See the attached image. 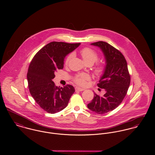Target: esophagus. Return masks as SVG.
<instances>
[{"label": "esophagus", "mask_w": 155, "mask_h": 155, "mask_svg": "<svg viewBox=\"0 0 155 155\" xmlns=\"http://www.w3.org/2000/svg\"><path fill=\"white\" fill-rule=\"evenodd\" d=\"M75 89H76V91H83L85 90L84 89L81 88H80V87H76Z\"/></svg>", "instance_id": "1"}]
</instances>
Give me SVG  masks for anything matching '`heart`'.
<instances>
[{"label":"heart","mask_w":155,"mask_h":155,"mask_svg":"<svg viewBox=\"0 0 155 155\" xmlns=\"http://www.w3.org/2000/svg\"><path fill=\"white\" fill-rule=\"evenodd\" d=\"M81 54L83 58V60L85 63H92L94 64L98 58V54L92 49L90 48H85L81 51ZM72 55H70L67 57L66 60V64H68L71 59ZM104 66L102 64H99L95 67V71L98 75H100L104 71ZM90 79V76L87 73H82L77 75L74 78V82L79 85L84 86L86 84V82Z\"/></svg>","instance_id":"obj_1"}]
</instances>
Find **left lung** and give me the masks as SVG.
<instances>
[{"mask_svg":"<svg viewBox=\"0 0 155 155\" xmlns=\"http://www.w3.org/2000/svg\"><path fill=\"white\" fill-rule=\"evenodd\" d=\"M91 45L100 48L104 56L105 69L97 85L104 89L106 94L101 97L94 92V98L87 106L96 113L104 114L122 103L130 85V75L127 61L119 51L103 41Z\"/></svg>","mask_w":155,"mask_h":155,"instance_id":"left-lung-1","label":"left lung"}]
</instances>
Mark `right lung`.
Masks as SVG:
<instances>
[{
    "instance_id": "right-lung-1",
    "label": "right lung",
    "mask_w": 155,
    "mask_h": 155,
    "mask_svg": "<svg viewBox=\"0 0 155 155\" xmlns=\"http://www.w3.org/2000/svg\"><path fill=\"white\" fill-rule=\"evenodd\" d=\"M80 44L50 42L36 53L30 64L27 78L30 94L38 104L49 113L65 109L75 91L70 85L64 87L55 86L52 79L55 72L63 68L67 55Z\"/></svg>"
}]
</instances>
